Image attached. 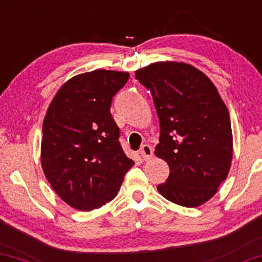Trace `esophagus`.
<instances>
[{"mask_svg": "<svg viewBox=\"0 0 262 262\" xmlns=\"http://www.w3.org/2000/svg\"><path fill=\"white\" fill-rule=\"evenodd\" d=\"M140 155H141L142 160L148 161V160H151V158H152V155H154V150H152V147L150 146V145L145 144V145H142L141 148H140Z\"/></svg>", "mask_w": 262, "mask_h": 262, "instance_id": "obj_1", "label": "esophagus"}]
</instances>
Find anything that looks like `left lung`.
<instances>
[{
	"label": "left lung",
	"mask_w": 262,
	"mask_h": 262,
	"mask_svg": "<svg viewBox=\"0 0 262 262\" xmlns=\"http://www.w3.org/2000/svg\"><path fill=\"white\" fill-rule=\"evenodd\" d=\"M151 92L160 118L157 157L169 177L157 190L175 204L194 208L216 193L232 161L228 110L213 82L185 62H155L135 71Z\"/></svg>",
	"instance_id": "1"
}]
</instances>
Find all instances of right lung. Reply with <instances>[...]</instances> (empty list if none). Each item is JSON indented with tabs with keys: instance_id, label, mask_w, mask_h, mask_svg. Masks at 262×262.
Returning <instances> with one entry per match:
<instances>
[{
	"instance_id": "right-lung-1",
	"label": "right lung",
	"mask_w": 262,
	"mask_h": 262,
	"mask_svg": "<svg viewBox=\"0 0 262 262\" xmlns=\"http://www.w3.org/2000/svg\"><path fill=\"white\" fill-rule=\"evenodd\" d=\"M128 72L95 70L59 89L43 121L41 163L48 183L78 210L102 207L117 196L134 162L122 150L110 107Z\"/></svg>"
}]
</instances>
